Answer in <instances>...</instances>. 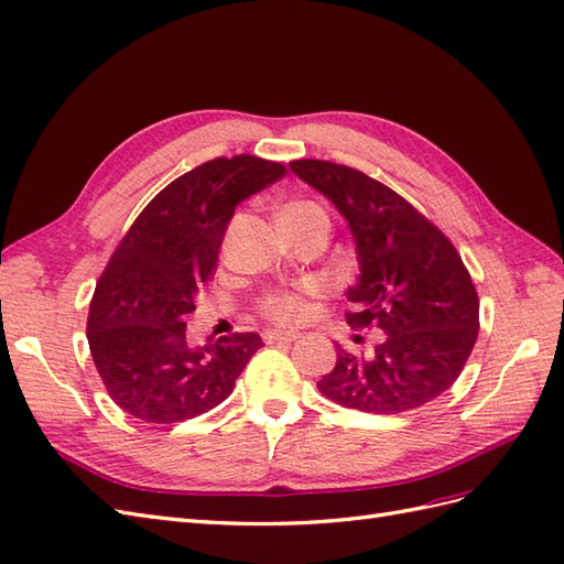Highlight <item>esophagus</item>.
I'll return each mask as SVG.
<instances>
[{
  "label": "esophagus",
  "instance_id": "1",
  "mask_svg": "<svg viewBox=\"0 0 564 564\" xmlns=\"http://www.w3.org/2000/svg\"><path fill=\"white\" fill-rule=\"evenodd\" d=\"M295 338H300V334H295V330H279V328L264 330L267 343H293Z\"/></svg>",
  "mask_w": 564,
  "mask_h": 564
}]
</instances>
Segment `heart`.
<instances>
[{
  "label": "heart",
  "instance_id": "b5f03b06",
  "mask_svg": "<svg viewBox=\"0 0 564 564\" xmlns=\"http://www.w3.org/2000/svg\"><path fill=\"white\" fill-rule=\"evenodd\" d=\"M285 219H326V212L316 205L312 199H295V202H288V205L281 207L279 212V221ZM316 293V285L307 283L302 288H295V291H271L267 295H262L259 300V314L264 316V319L273 322V324H281V326H293L300 324L305 319L310 305H307V295Z\"/></svg>",
  "mask_w": 564,
  "mask_h": 564
}]
</instances>
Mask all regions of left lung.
I'll return each mask as SVG.
<instances>
[{
  "instance_id": "obj_1",
  "label": "left lung",
  "mask_w": 564,
  "mask_h": 564,
  "mask_svg": "<svg viewBox=\"0 0 564 564\" xmlns=\"http://www.w3.org/2000/svg\"><path fill=\"white\" fill-rule=\"evenodd\" d=\"M291 169L334 202L352 230L359 279L345 293V319L386 334L369 355L338 348L334 371L316 388L343 408L371 414L436 400L457 381L479 336V297L455 245L362 171L322 159H297Z\"/></svg>"
}]
</instances>
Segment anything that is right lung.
<instances>
[{
    "instance_id": "1",
    "label": "right lung",
    "mask_w": 564,
    "mask_h": 564,
    "mask_svg": "<svg viewBox=\"0 0 564 564\" xmlns=\"http://www.w3.org/2000/svg\"><path fill=\"white\" fill-rule=\"evenodd\" d=\"M283 173L262 156H216L171 181L113 250L90 302L88 343L109 398L135 420L176 424L221 405L264 345L257 334L191 345L185 316L236 207Z\"/></svg>"
}]
</instances>
